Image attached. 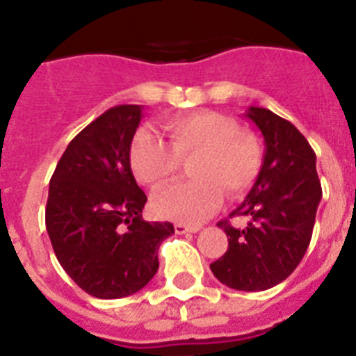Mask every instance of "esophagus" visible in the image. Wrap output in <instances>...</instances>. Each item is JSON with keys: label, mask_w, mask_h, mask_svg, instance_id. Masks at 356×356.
I'll use <instances>...</instances> for the list:
<instances>
[{"label": "esophagus", "mask_w": 356, "mask_h": 356, "mask_svg": "<svg viewBox=\"0 0 356 356\" xmlns=\"http://www.w3.org/2000/svg\"><path fill=\"white\" fill-rule=\"evenodd\" d=\"M201 226L197 225H185V222H176L175 225V232L178 235H184V234H196L200 232Z\"/></svg>", "instance_id": "34e87169"}]
</instances>
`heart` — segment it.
<instances>
[{
	"instance_id": "b5f03b06",
	"label": "heart",
	"mask_w": 356,
	"mask_h": 356,
	"mask_svg": "<svg viewBox=\"0 0 356 356\" xmlns=\"http://www.w3.org/2000/svg\"><path fill=\"white\" fill-rule=\"evenodd\" d=\"M169 146L147 128L135 134L130 163L135 176L151 188L168 184L180 169V160L193 159L194 180L163 188L153 197L160 217L178 222H200L216 212L225 193L237 200L253 187L262 171L260 140L242 134L234 119L217 112H196L165 124Z\"/></svg>"
}]
</instances>
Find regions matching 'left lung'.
<instances>
[{
    "instance_id": "8db88e82",
    "label": "left lung",
    "mask_w": 356,
    "mask_h": 356,
    "mask_svg": "<svg viewBox=\"0 0 356 356\" xmlns=\"http://www.w3.org/2000/svg\"><path fill=\"white\" fill-rule=\"evenodd\" d=\"M244 115L266 143L262 171L232 212L246 217L248 225H217L229 237L228 250L210 269L226 287L257 292L284 282L301 262L323 191L316 153L292 122L262 106H250Z\"/></svg>"
}]
</instances>
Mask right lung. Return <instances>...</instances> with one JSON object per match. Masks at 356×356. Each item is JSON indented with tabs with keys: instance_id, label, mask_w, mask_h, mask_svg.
<instances>
[{
	"instance_id": "obj_1",
	"label": "right lung",
	"mask_w": 356,
	"mask_h": 356,
	"mask_svg": "<svg viewBox=\"0 0 356 356\" xmlns=\"http://www.w3.org/2000/svg\"><path fill=\"white\" fill-rule=\"evenodd\" d=\"M143 105L106 110L69 143L49 181L46 229L74 284L99 300L135 294L159 271L171 222L143 219L146 194L130 168Z\"/></svg>"
}]
</instances>
